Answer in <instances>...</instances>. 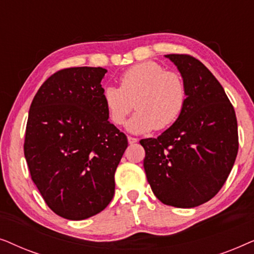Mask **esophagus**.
<instances>
[{"instance_id":"obj_1","label":"esophagus","mask_w":254,"mask_h":254,"mask_svg":"<svg viewBox=\"0 0 254 254\" xmlns=\"http://www.w3.org/2000/svg\"><path fill=\"white\" fill-rule=\"evenodd\" d=\"M137 142V138L136 137H133V136H128V143L129 144H134Z\"/></svg>"}]
</instances>
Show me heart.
<instances>
[{"mask_svg":"<svg viewBox=\"0 0 254 254\" xmlns=\"http://www.w3.org/2000/svg\"><path fill=\"white\" fill-rule=\"evenodd\" d=\"M102 98L110 120L117 126L125 124L135 102L137 112L127 123V129L142 134L154 128L164 129L178 119L185 107L186 85L178 72L145 61L123 72L120 88L104 86Z\"/></svg>","mask_w":254,"mask_h":254,"instance_id":"b5f03b06","label":"heart"}]
</instances>
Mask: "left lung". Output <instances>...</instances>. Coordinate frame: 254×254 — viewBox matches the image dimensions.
I'll return each instance as SVG.
<instances>
[{
    "label": "left lung",
    "mask_w": 254,
    "mask_h": 254,
    "mask_svg": "<svg viewBox=\"0 0 254 254\" xmlns=\"http://www.w3.org/2000/svg\"><path fill=\"white\" fill-rule=\"evenodd\" d=\"M186 85L182 114L157 138L140 141L143 166L156 197L168 206L193 208L218 193L238 152L234 106L206 65L187 54L165 55Z\"/></svg>",
    "instance_id": "8db88e82"
}]
</instances>
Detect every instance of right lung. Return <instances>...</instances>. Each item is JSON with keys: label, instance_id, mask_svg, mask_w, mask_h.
Returning a JSON list of instances; mask_svg holds the SVG:
<instances>
[{"label": "right lung", "instance_id": "add662e5", "mask_svg": "<svg viewBox=\"0 0 254 254\" xmlns=\"http://www.w3.org/2000/svg\"><path fill=\"white\" fill-rule=\"evenodd\" d=\"M100 67L59 70L43 83L30 106L24 155L45 202L67 220H85L114 195V173L126 135L109 120Z\"/></svg>", "mask_w": 254, "mask_h": 254}]
</instances>
